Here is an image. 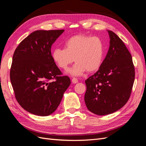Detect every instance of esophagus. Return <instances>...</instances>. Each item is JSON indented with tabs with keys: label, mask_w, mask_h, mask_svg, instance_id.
Listing matches in <instances>:
<instances>
[{
	"label": "esophagus",
	"mask_w": 146,
	"mask_h": 146,
	"mask_svg": "<svg viewBox=\"0 0 146 146\" xmlns=\"http://www.w3.org/2000/svg\"><path fill=\"white\" fill-rule=\"evenodd\" d=\"M72 82L73 83H77V82H78V80H77V78H73L72 79Z\"/></svg>",
	"instance_id": "34e87169"
}]
</instances>
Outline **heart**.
Listing matches in <instances>:
<instances>
[{
    "label": "heart",
    "instance_id": "b5f03b06",
    "mask_svg": "<svg viewBox=\"0 0 146 146\" xmlns=\"http://www.w3.org/2000/svg\"><path fill=\"white\" fill-rule=\"evenodd\" d=\"M64 46V48L54 50L52 58L57 66L64 70L75 60L77 63L68 71L73 76H80L85 70L95 71L102 63L104 44L99 37L78 35L68 39Z\"/></svg>",
    "mask_w": 146,
    "mask_h": 146
}]
</instances>
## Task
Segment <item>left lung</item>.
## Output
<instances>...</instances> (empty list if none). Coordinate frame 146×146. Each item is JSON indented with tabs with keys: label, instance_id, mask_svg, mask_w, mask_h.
Instances as JSON below:
<instances>
[{
	"label": "left lung",
	"instance_id": "8db88e82",
	"mask_svg": "<svg viewBox=\"0 0 146 146\" xmlns=\"http://www.w3.org/2000/svg\"><path fill=\"white\" fill-rule=\"evenodd\" d=\"M108 32L110 44L107 56L98 71L85 80V104L98 115L113 113L125 105L135 77L130 52L117 35Z\"/></svg>",
	"mask_w": 146,
	"mask_h": 146
}]
</instances>
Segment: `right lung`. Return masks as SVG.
I'll list each match as a JSON object with an SVG mask.
<instances>
[{"label":"right lung","instance_id":"add662e5","mask_svg":"<svg viewBox=\"0 0 146 146\" xmlns=\"http://www.w3.org/2000/svg\"><path fill=\"white\" fill-rule=\"evenodd\" d=\"M64 31H35L20 42L13 54L10 77L16 99L35 115L54 113L70 84L51 54L52 45Z\"/></svg>","mask_w":146,"mask_h":146}]
</instances>
